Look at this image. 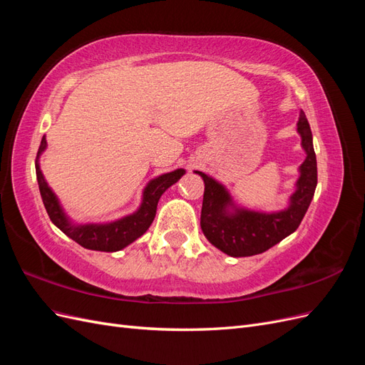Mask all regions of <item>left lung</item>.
Returning <instances> with one entry per match:
<instances>
[{"instance_id": "8db88e82", "label": "left lung", "mask_w": 365, "mask_h": 365, "mask_svg": "<svg viewBox=\"0 0 365 365\" xmlns=\"http://www.w3.org/2000/svg\"><path fill=\"white\" fill-rule=\"evenodd\" d=\"M297 129L302 135L306 160L300 168L297 192L291 197V207L279 213L264 215L239 210L236 215L225 212L231 202L230 195L220 184L202 172L205 189L201 210V228L205 237L222 252L233 257H248L260 254L279 244L298 228L311 204L317 187V157L312 145V132L304 113H300Z\"/></svg>"}]
</instances>
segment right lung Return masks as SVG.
Returning <instances> with one entry per match:
<instances>
[{
    "label": "right lung",
    "mask_w": 365,
    "mask_h": 365,
    "mask_svg": "<svg viewBox=\"0 0 365 365\" xmlns=\"http://www.w3.org/2000/svg\"><path fill=\"white\" fill-rule=\"evenodd\" d=\"M46 146H47L46 137H42L41 146L36 155V178L39 184V192H41L43 207H46L51 222L56 225L62 233L71 237L83 248L94 250V251H106V252L118 251L121 248L128 247L130 242H134L141 235H145L146 230L150 227L153 217H155L157 205L161 195L184 175V170L178 169L175 172L161 175L157 180L150 181L149 185L145 189V193H143V204L135 215H130L125 219H120L117 222L108 224V225L74 227L68 222L67 217H65L56 196H54V193L50 190V187L47 185L46 180H43L42 172L39 169L38 157L39 153L46 149Z\"/></svg>",
    "instance_id": "add662e5"
}]
</instances>
